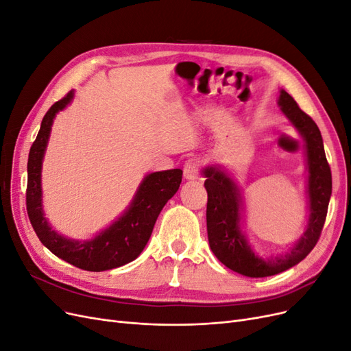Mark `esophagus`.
<instances>
[{"mask_svg": "<svg viewBox=\"0 0 351 351\" xmlns=\"http://www.w3.org/2000/svg\"><path fill=\"white\" fill-rule=\"evenodd\" d=\"M200 171V164L197 159H189V161L184 164V178L186 180H197Z\"/></svg>", "mask_w": 351, "mask_h": 351, "instance_id": "1", "label": "esophagus"}]
</instances>
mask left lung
<instances>
[{
    "instance_id": "obj_1",
    "label": "left lung",
    "mask_w": 351,
    "mask_h": 351,
    "mask_svg": "<svg viewBox=\"0 0 351 351\" xmlns=\"http://www.w3.org/2000/svg\"><path fill=\"white\" fill-rule=\"evenodd\" d=\"M278 107L302 136L306 152L309 217L302 237L291 244L289 250L275 256H259L243 231V196L236 178L219 164H210L202 169L206 178V227L210 250L227 268L250 278L271 277L284 272L312 252L321 236L332 193L331 168L328 165L324 141L316 123L299 108L284 89L280 90Z\"/></svg>"
}]
</instances>
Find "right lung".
Here are the masks:
<instances>
[{
    "label": "right lung",
    "mask_w": 351,
    "mask_h": 351,
    "mask_svg": "<svg viewBox=\"0 0 351 351\" xmlns=\"http://www.w3.org/2000/svg\"><path fill=\"white\" fill-rule=\"evenodd\" d=\"M74 90L56 102L45 114L29 152L26 205L30 224L42 244L60 259L84 271L101 272L134 261L149 240L159 212L182 183L180 168L147 174L137 187L130 205L111 224L89 240H74L52 228L42 205V162L56 115L71 104Z\"/></svg>",
    "instance_id": "obj_1"
}]
</instances>
